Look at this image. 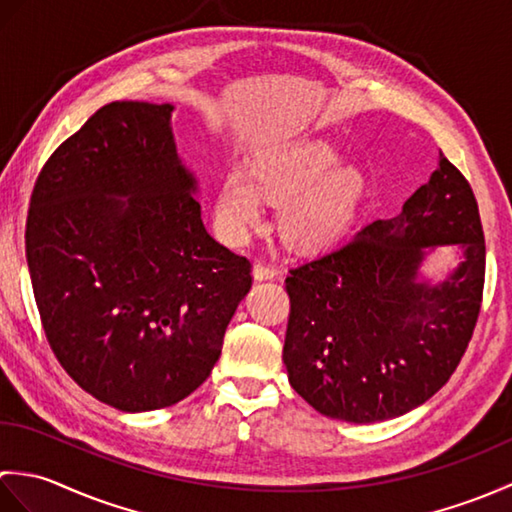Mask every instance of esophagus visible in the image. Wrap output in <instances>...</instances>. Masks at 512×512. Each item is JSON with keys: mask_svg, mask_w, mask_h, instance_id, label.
Here are the masks:
<instances>
[{"mask_svg": "<svg viewBox=\"0 0 512 512\" xmlns=\"http://www.w3.org/2000/svg\"><path fill=\"white\" fill-rule=\"evenodd\" d=\"M253 275H255V279H257V281L273 279V277H277V268H275V266H270V264H266V262H255V266H253Z\"/></svg>", "mask_w": 512, "mask_h": 512, "instance_id": "34e87169", "label": "esophagus"}]
</instances>
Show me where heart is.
Masks as SVG:
<instances>
[{"label": "heart", "mask_w": 512, "mask_h": 512, "mask_svg": "<svg viewBox=\"0 0 512 512\" xmlns=\"http://www.w3.org/2000/svg\"><path fill=\"white\" fill-rule=\"evenodd\" d=\"M367 184L328 143L270 147L242 167L228 169L215 195V220L224 237L242 242L264 220V198L281 202L279 233L299 250H323L347 233L365 202Z\"/></svg>", "instance_id": "b5f03b06"}]
</instances>
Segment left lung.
<instances>
[{
    "mask_svg": "<svg viewBox=\"0 0 512 512\" xmlns=\"http://www.w3.org/2000/svg\"><path fill=\"white\" fill-rule=\"evenodd\" d=\"M458 245L440 285L417 281L427 247ZM486 246L471 184L440 154L391 220L290 268L288 380L328 418L369 424L420 407L447 383L482 308Z\"/></svg>",
    "mask_w": 512,
    "mask_h": 512,
    "instance_id": "1",
    "label": "left lung"
}]
</instances>
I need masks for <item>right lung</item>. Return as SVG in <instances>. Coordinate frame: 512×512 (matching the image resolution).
<instances>
[{"label":"right lung","instance_id":"obj_1","mask_svg":"<svg viewBox=\"0 0 512 512\" xmlns=\"http://www.w3.org/2000/svg\"><path fill=\"white\" fill-rule=\"evenodd\" d=\"M169 103L114 101L43 165L26 259L43 332L114 409L171 407L209 378L250 262L206 233Z\"/></svg>","mask_w":512,"mask_h":512}]
</instances>
